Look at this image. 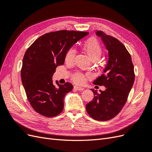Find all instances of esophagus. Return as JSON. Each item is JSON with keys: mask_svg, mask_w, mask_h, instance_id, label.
Instances as JSON below:
<instances>
[{"mask_svg": "<svg viewBox=\"0 0 152 152\" xmlns=\"http://www.w3.org/2000/svg\"><path fill=\"white\" fill-rule=\"evenodd\" d=\"M74 87H75V88L77 90H78V91H82V90H84V88H83V87H80V86H74Z\"/></svg>", "mask_w": 152, "mask_h": 152, "instance_id": "1", "label": "esophagus"}]
</instances>
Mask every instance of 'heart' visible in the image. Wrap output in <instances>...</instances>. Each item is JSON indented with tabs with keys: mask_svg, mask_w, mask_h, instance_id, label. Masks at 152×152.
I'll use <instances>...</instances> for the list:
<instances>
[{
	"mask_svg": "<svg viewBox=\"0 0 152 152\" xmlns=\"http://www.w3.org/2000/svg\"><path fill=\"white\" fill-rule=\"evenodd\" d=\"M84 50L86 54L92 60H97L102 54V48L98 41L94 38L89 39L84 45ZM76 54V50L71 48L69 49L65 56V61L67 63H72ZM73 80L78 84H83L86 80L85 75L82 73H77L73 75Z\"/></svg>",
	"mask_w": 152,
	"mask_h": 152,
	"instance_id": "obj_1",
	"label": "heart"
}]
</instances>
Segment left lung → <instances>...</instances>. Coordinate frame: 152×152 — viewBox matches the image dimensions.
<instances>
[{"label": "left lung", "mask_w": 152, "mask_h": 152, "mask_svg": "<svg viewBox=\"0 0 152 152\" xmlns=\"http://www.w3.org/2000/svg\"><path fill=\"white\" fill-rule=\"evenodd\" d=\"M108 51V60L103 74L93 84L104 86L99 94L93 89L94 98L86 104V110L96 121H107L115 117L127 102L134 82V66L130 54L120 41L102 31L96 32Z\"/></svg>", "instance_id": "left-lung-1"}]
</instances>
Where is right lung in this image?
<instances>
[{"label": "right lung", "mask_w": 152, "mask_h": 152, "mask_svg": "<svg viewBox=\"0 0 152 152\" xmlns=\"http://www.w3.org/2000/svg\"><path fill=\"white\" fill-rule=\"evenodd\" d=\"M88 32L59 30L40 36L26 50L23 59L21 77L29 102L35 112L47 117L63 110L64 98L73 86L69 82L57 86L52 77L56 68L65 62L66 54Z\"/></svg>", "instance_id": "obj_1"}]
</instances>
